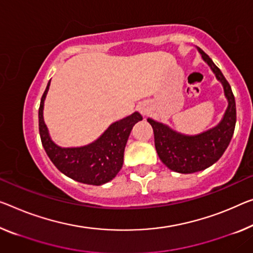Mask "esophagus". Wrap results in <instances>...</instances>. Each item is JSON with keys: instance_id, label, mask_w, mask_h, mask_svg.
I'll return each instance as SVG.
<instances>
[{"instance_id": "obj_1", "label": "esophagus", "mask_w": 253, "mask_h": 253, "mask_svg": "<svg viewBox=\"0 0 253 253\" xmlns=\"http://www.w3.org/2000/svg\"><path fill=\"white\" fill-rule=\"evenodd\" d=\"M139 110H140V112H141L142 114H146L147 112H148V110H147V108H146V107H143V106H142V107H140Z\"/></svg>"}]
</instances>
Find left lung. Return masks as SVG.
Wrapping results in <instances>:
<instances>
[{
  "label": "left lung",
  "mask_w": 253,
  "mask_h": 253,
  "mask_svg": "<svg viewBox=\"0 0 253 253\" xmlns=\"http://www.w3.org/2000/svg\"><path fill=\"white\" fill-rule=\"evenodd\" d=\"M198 50L211 68L217 79L223 84L228 107L221 122L211 130L190 137L177 133L167 126L148 119L154 130L158 157L169 169L182 174L199 172L218 161L230 145L236 123L235 98L230 84L211 57L201 48Z\"/></svg>",
  "instance_id": "obj_1"
}]
</instances>
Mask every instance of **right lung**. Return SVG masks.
Listing matches in <instances>:
<instances>
[{"label":"right lung","instance_id":"1","mask_svg":"<svg viewBox=\"0 0 253 253\" xmlns=\"http://www.w3.org/2000/svg\"><path fill=\"white\" fill-rule=\"evenodd\" d=\"M49 83L42 96L38 110V126L42 147L56 169L72 180L84 184L100 185L116 176L123 165L124 148L135 123L142 116L133 113L127 118L111 124L102 137L90 145L80 148H61L50 140L42 119L44 99Z\"/></svg>","mask_w":253,"mask_h":253}]
</instances>
